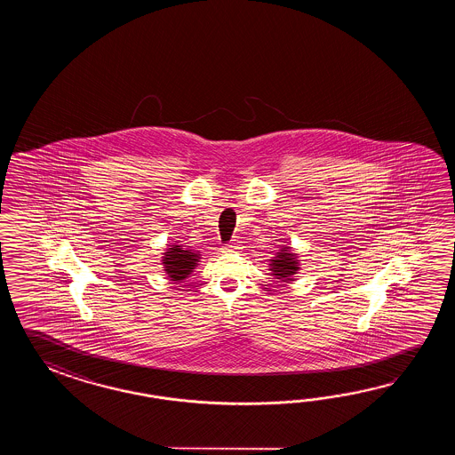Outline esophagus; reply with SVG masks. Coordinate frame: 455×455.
Returning a JSON list of instances; mask_svg holds the SVG:
<instances>
[{
  "mask_svg": "<svg viewBox=\"0 0 455 455\" xmlns=\"http://www.w3.org/2000/svg\"><path fill=\"white\" fill-rule=\"evenodd\" d=\"M237 249H239V245L231 242V243H226V245H224L223 251H237Z\"/></svg>",
  "mask_w": 455,
  "mask_h": 455,
  "instance_id": "1",
  "label": "esophagus"
}]
</instances>
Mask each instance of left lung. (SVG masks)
<instances>
[{"instance_id": "1", "label": "left lung", "mask_w": 455, "mask_h": 455, "mask_svg": "<svg viewBox=\"0 0 455 455\" xmlns=\"http://www.w3.org/2000/svg\"><path fill=\"white\" fill-rule=\"evenodd\" d=\"M271 275L280 281H292V275H296L299 267H298V257L296 253L286 247L283 251L276 253V257H273L270 263Z\"/></svg>"}]
</instances>
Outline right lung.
Returning <instances> with one entry per match:
<instances>
[{"label": "right lung", "mask_w": 455, "mask_h": 455, "mask_svg": "<svg viewBox=\"0 0 455 455\" xmlns=\"http://www.w3.org/2000/svg\"><path fill=\"white\" fill-rule=\"evenodd\" d=\"M200 255L192 251H187L184 245H171V249L164 251L163 263L165 273L172 281H182L194 271Z\"/></svg>", "instance_id": "right-lung-1"}]
</instances>
